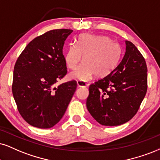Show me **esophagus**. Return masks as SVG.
I'll return each instance as SVG.
<instances>
[{
	"instance_id": "esophagus-1",
	"label": "esophagus",
	"mask_w": 160,
	"mask_h": 160,
	"mask_svg": "<svg viewBox=\"0 0 160 160\" xmlns=\"http://www.w3.org/2000/svg\"><path fill=\"white\" fill-rule=\"evenodd\" d=\"M77 84H78V86L80 87V88H85V87L88 85L86 82H84L83 81H81V80L77 81Z\"/></svg>"
}]
</instances>
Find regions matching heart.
<instances>
[{
  "instance_id": "1",
  "label": "heart",
  "mask_w": 160,
  "mask_h": 160,
  "mask_svg": "<svg viewBox=\"0 0 160 160\" xmlns=\"http://www.w3.org/2000/svg\"><path fill=\"white\" fill-rule=\"evenodd\" d=\"M120 57L119 45L110 38L85 34L78 39V46L70 44L65 52L64 61L69 68L76 70L83 58L84 64L72 72V76L88 81L94 74L102 78L111 73L119 64Z\"/></svg>"
}]
</instances>
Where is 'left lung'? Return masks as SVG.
Instances as JSON below:
<instances>
[{"instance_id": "obj_1", "label": "left lung", "mask_w": 160, "mask_h": 160, "mask_svg": "<svg viewBox=\"0 0 160 160\" xmlns=\"http://www.w3.org/2000/svg\"><path fill=\"white\" fill-rule=\"evenodd\" d=\"M148 69L142 55L131 41L114 70L89 88L87 108L98 123L117 126L137 113L147 92Z\"/></svg>"}]
</instances>
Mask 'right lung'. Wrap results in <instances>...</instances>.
Masks as SVG:
<instances>
[{
  "mask_svg": "<svg viewBox=\"0 0 160 160\" xmlns=\"http://www.w3.org/2000/svg\"><path fill=\"white\" fill-rule=\"evenodd\" d=\"M72 29L50 30L33 39L20 55L13 72L12 94L27 123L50 128L63 117L77 88L76 81L56 87L68 72L63 55Z\"/></svg>",
  "mask_w": 160,
  "mask_h": 160,
  "instance_id": "1",
  "label": "right lung"
}]
</instances>
